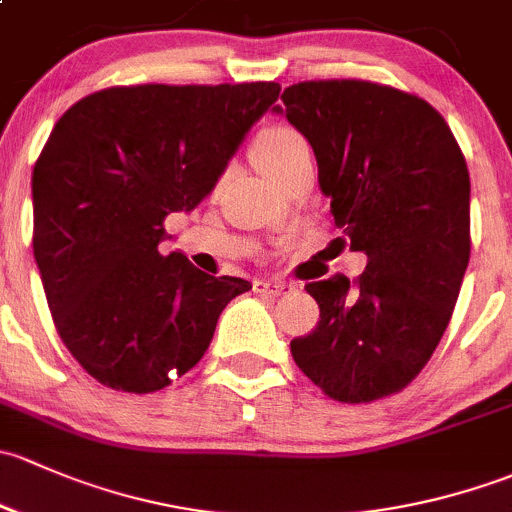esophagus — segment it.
I'll return each mask as SVG.
<instances>
[{
    "mask_svg": "<svg viewBox=\"0 0 512 512\" xmlns=\"http://www.w3.org/2000/svg\"><path fill=\"white\" fill-rule=\"evenodd\" d=\"M254 291L263 293V295H271V298H278V295H283V293H293L295 286L286 281H256Z\"/></svg>",
    "mask_w": 512,
    "mask_h": 512,
    "instance_id": "1",
    "label": "esophagus"
}]
</instances>
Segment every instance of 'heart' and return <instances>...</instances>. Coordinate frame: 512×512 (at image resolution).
<instances>
[{
	"label": "heart",
	"mask_w": 512,
	"mask_h": 512,
	"mask_svg": "<svg viewBox=\"0 0 512 512\" xmlns=\"http://www.w3.org/2000/svg\"><path fill=\"white\" fill-rule=\"evenodd\" d=\"M303 150H308L305 140L295 130L278 125V128H268L258 135L254 142V160L263 175H271Z\"/></svg>",
	"instance_id": "1"
}]
</instances>
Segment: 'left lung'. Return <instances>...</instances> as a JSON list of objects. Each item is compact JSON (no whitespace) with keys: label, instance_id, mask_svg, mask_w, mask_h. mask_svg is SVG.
<instances>
[{"label":"left lung","instance_id":"1","mask_svg":"<svg viewBox=\"0 0 512 512\" xmlns=\"http://www.w3.org/2000/svg\"><path fill=\"white\" fill-rule=\"evenodd\" d=\"M276 113L310 142L320 192L352 251L357 281L305 286L320 308L295 337V365L328 397L374 402L434 355L471 256V179L446 120L426 100L367 81H305Z\"/></svg>","mask_w":512,"mask_h":512}]
</instances>
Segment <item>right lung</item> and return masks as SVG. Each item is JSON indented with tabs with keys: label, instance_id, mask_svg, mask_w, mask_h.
<instances>
[{
	"label": "right lung",
	"instance_id": "right-lung-1",
	"mask_svg": "<svg viewBox=\"0 0 512 512\" xmlns=\"http://www.w3.org/2000/svg\"><path fill=\"white\" fill-rule=\"evenodd\" d=\"M278 83L118 86L61 115L31 175L34 258L78 365L147 394L192 370L221 310L251 288L160 254L165 217L214 189Z\"/></svg>",
	"mask_w": 512,
	"mask_h": 512
}]
</instances>
